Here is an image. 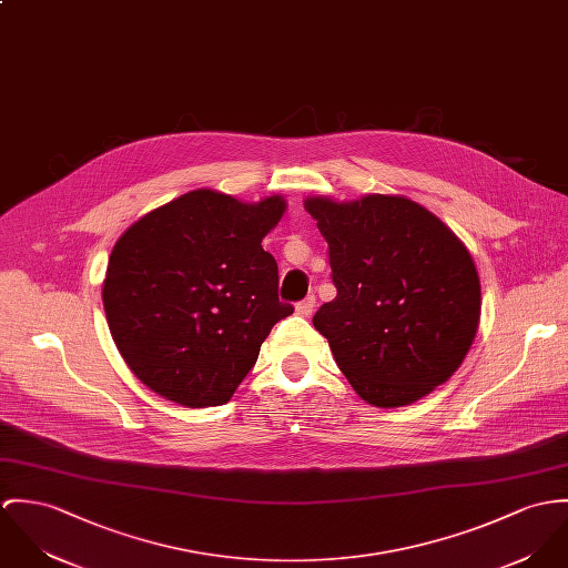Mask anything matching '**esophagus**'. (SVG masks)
Masks as SVG:
<instances>
[{"instance_id":"1","label":"esophagus","mask_w":568,"mask_h":568,"mask_svg":"<svg viewBox=\"0 0 568 568\" xmlns=\"http://www.w3.org/2000/svg\"><path fill=\"white\" fill-rule=\"evenodd\" d=\"M316 308V297L314 295H308L304 302H300L297 304V314H302V316H310L312 312Z\"/></svg>"}]
</instances>
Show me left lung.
Here are the masks:
<instances>
[{
  "label": "left lung",
  "mask_w": 568,
  "mask_h": 568,
  "mask_svg": "<svg viewBox=\"0 0 568 568\" xmlns=\"http://www.w3.org/2000/svg\"><path fill=\"white\" fill-rule=\"evenodd\" d=\"M327 241L336 297L312 323L362 399L399 408L429 395L465 361L481 286L465 243L402 195L308 197Z\"/></svg>",
  "instance_id": "1"
}]
</instances>
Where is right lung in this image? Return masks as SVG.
I'll use <instances>...</instances> for the list:
<instances>
[{
    "label": "right lung",
    "mask_w": 568,
    "mask_h": 568,
    "mask_svg": "<svg viewBox=\"0 0 568 568\" xmlns=\"http://www.w3.org/2000/svg\"><path fill=\"white\" fill-rule=\"evenodd\" d=\"M282 195L245 204L191 191L130 225L108 260L103 310L116 349L160 397L186 408L227 404L271 327L293 314L262 239Z\"/></svg>",
    "instance_id": "right-lung-1"
}]
</instances>
